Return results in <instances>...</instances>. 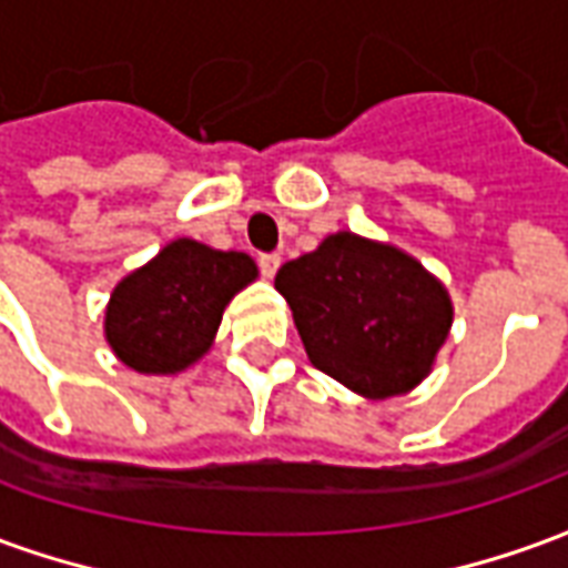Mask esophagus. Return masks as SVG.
<instances>
[{"instance_id": "34e87169", "label": "esophagus", "mask_w": 568, "mask_h": 568, "mask_svg": "<svg viewBox=\"0 0 568 568\" xmlns=\"http://www.w3.org/2000/svg\"><path fill=\"white\" fill-rule=\"evenodd\" d=\"M258 267L267 280H273L276 271H280V255L276 252H264V255H258Z\"/></svg>"}]
</instances>
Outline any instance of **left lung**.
I'll return each mask as SVG.
<instances>
[{"instance_id": "obj_1", "label": "left lung", "mask_w": 568, "mask_h": 568, "mask_svg": "<svg viewBox=\"0 0 568 568\" xmlns=\"http://www.w3.org/2000/svg\"><path fill=\"white\" fill-rule=\"evenodd\" d=\"M276 292L292 307L313 368L368 398L414 389L453 322L444 285L419 261L349 231L285 261Z\"/></svg>"}]
</instances>
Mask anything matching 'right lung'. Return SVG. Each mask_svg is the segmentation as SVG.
<instances>
[{"label":"right lung","mask_w":568,"mask_h":568,"mask_svg":"<svg viewBox=\"0 0 568 568\" xmlns=\"http://www.w3.org/2000/svg\"><path fill=\"white\" fill-rule=\"evenodd\" d=\"M255 276L246 252L175 240L118 283L105 307V341L128 368L175 374L210 349L227 301Z\"/></svg>","instance_id":"right-lung-1"}]
</instances>
